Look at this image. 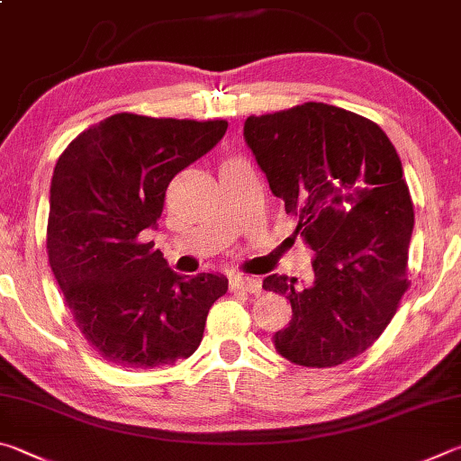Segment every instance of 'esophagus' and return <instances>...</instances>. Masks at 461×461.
<instances>
[{
	"label": "esophagus",
	"instance_id": "obj_1",
	"mask_svg": "<svg viewBox=\"0 0 461 461\" xmlns=\"http://www.w3.org/2000/svg\"><path fill=\"white\" fill-rule=\"evenodd\" d=\"M230 287L240 289V292H249V294H259L261 292V281L255 279V277L237 276V277L230 279Z\"/></svg>",
	"mask_w": 461,
	"mask_h": 461
}]
</instances>
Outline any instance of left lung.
Wrapping results in <instances>:
<instances>
[{
	"label": "left lung",
	"instance_id": "left-lung-1",
	"mask_svg": "<svg viewBox=\"0 0 461 461\" xmlns=\"http://www.w3.org/2000/svg\"><path fill=\"white\" fill-rule=\"evenodd\" d=\"M243 135L313 251L312 284L263 279L294 312L273 344L300 366L342 365L384 332L409 285L415 216L397 149L370 119L326 103L253 115Z\"/></svg>",
	"mask_w": 461,
	"mask_h": 461
}]
</instances>
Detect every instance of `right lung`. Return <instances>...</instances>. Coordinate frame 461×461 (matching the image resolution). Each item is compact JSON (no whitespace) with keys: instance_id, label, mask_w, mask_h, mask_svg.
I'll list each match as a JSON object with an SVG mask.
<instances>
[{"instance_id":"add662e5","label":"right lung","mask_w":461,"mask_h":461,"mask_svg":"<svg viewBox=\"0 0 461 461\" xmlns=\"http://www.w3.org/2000/svg\"><path fill=\"white\" fill-rule=\"evenodd\" d=\"M226 121L117 113L72 140L50 184L46 249L77 328L117 366L192 357L208 310L229 289L218 273L177 276L153 240L172 177L222 140Z\"/></svg>"}]
</instances>
